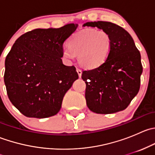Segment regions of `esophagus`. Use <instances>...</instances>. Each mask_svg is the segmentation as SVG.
Instances as JSON below:
<instances>
[{"instance_id": "1", "label": "esophagus", "mask_w": 155, "mask_h": 155, "mask_svg": "<svg viewBox=\"0 0 155 155\" xmlns=\"http://www.w3.org/2000/svg\"><path fill=\"white\" fill-rule=\"evenodd\" d=\"M76 72H77L78 75H79V78H81V76H82V70L80 69H76Z\"/></svg>"}]
</instances>
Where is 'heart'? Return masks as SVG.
Segmentation results:
<instances>
[{
    "mask_svg": "<svg viewBox=\"0 0 155 155\" xmlns=\"http://www.w3.org/2000/svg\"><path fill=\"white\" fill-rule=\"evenodd\" d=\"M112 47V40L107 31L94 28L83 29L73 34L68 40V47L64 48V58L70 61L77 54L79 64L94 69L105 63Z\"/></svg>",
    "mask_w": 155,
    "mask_h": 155,
    "instance_id": "b5f03b06",
    "label": "heart"
}]
</instances>
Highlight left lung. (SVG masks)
I'll return each mask as SVG.
<instances>
[{"mask_svg":"<svg viewBox=\"0 0 155 155\" xmlns=\"http://www.w3.org/2000/svg\"><path fill=\"white\" fill-rule=\"evenodd\" d=\"M107 31L112 40L109 58L99 68L85 70V100L91 112L112 114L125 109L138 94L143 73L141 55L130 34L109 21H91L83 27Z\"/></svg>","mask_w":155,"mask_h":155,"instance_id":"8db88e82","label":"left lung"}]
</instances>
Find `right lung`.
<instances>
[{"instance_id": "add662e5", "label": "right lung", "mask_w": 155, "mask_h": 155, "mask_svg": "<svg viewBox=\"0 0 155 155\" xmlns=\"http://www.w3.org/2000/svg\"><path fill=\"white\" fill-rule=\"evenodd\" d=\"M77 24L38 28L20 36L6 57L4 83L10 102L29 118L60 111L65 94L78 79L74 66L63 64V44Z\"/></svg>"}]
</instances>
